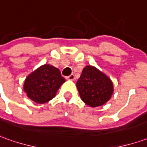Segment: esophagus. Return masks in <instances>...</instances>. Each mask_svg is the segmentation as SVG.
<instances>
[{
  "mask_svg": "<svg viewBox=\"0 0 147 147\" xmlns=\"http://www.w3.org/2000/svg\"><path fill=\"white\" fill-rule=\"evenodd\" d=\"M67 80H75V76H74L73 74H71V75H70L69 76L67 77Z\"/></svg>",
  "mask_w": 147,
  "mask_h": 147,
  "instance_id": "1",
  "label": "esophagus"
}]
</instances>
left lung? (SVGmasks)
Here are the masks:
<instances>
[{"mask_svg":"<svg viewBox=\"0 0 147 147\" xmlns=\"http://www.w3.org/2000/svg\"><path fill=\"white\" fill-rule=\"evenodd\" d=\"M76 87L81 100L91 107L102 106L111 98L114 87L111 80L94 66L84 67Z\"/></svg>","mask_w":147,"mask_h":147,"instance_id":"left-lung-1","label":"left lung"}]
</instances>
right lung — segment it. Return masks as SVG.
Wrapping results in <instances>:
<instances>
[{
	"instance_id": "obj_1",
	"label": "right lung",
	"mask_w": 147,
	"mask_h": 147,
	"mask_svg": "<svg viewBox=\"0 0 147 147\" xmlns=\"http://www.w3.org/2000/svg\"><path fill=\"white\" fill-rule=\"evenodd\" d=\"M65 82L59 69L45 64L29 74L25 79L23 89L31 100L44 104L53 99Z\"/></svg>"
}]
</instances>
